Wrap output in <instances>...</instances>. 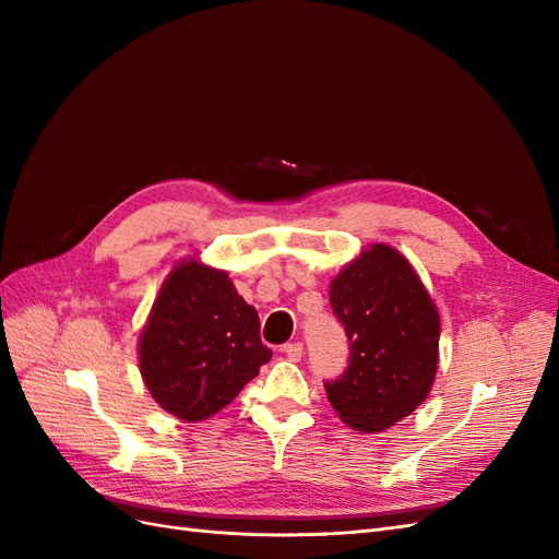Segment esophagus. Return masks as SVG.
I'll use <instances>...</instances> for the list:
<instances>
[{"mask_svg": "<svg viewBox=\"0 0 559 559\" xmlns=\"http://www.w3.org/2000/svg\"><path fill=\"white\" fill-rule=\"evenodd\" d=\"M282 352L286 354V359H289V361H300V357H302V343H289V345H284Z\"/></svg>", "mask_w": 559, "mask_h": 559, "instance_id": "obj_1", "label": "esophagus"}]
</instances>
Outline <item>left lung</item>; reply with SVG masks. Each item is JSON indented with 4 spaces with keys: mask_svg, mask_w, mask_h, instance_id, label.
<instances>
[{
    "mask_svg": "<svg viewBox=\"0 0 559 559\" xmlns=\"http://www.w3.org/2000/svg\"><path fill=\"white\" fill-rule=\"evenodd\" d=\"M333 314L345 326L349 364L324 382L347 427L376 433L408 417L431 392L441 319L408 259L373 245L331 282Z\"/></svg>",
    "mask_w": 559,
    "mask_h": 559,
    "instance_id": "8db88e82",
    "label": "left lung"
}]
</instances>
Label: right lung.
<instances>
[{"label": "right lung", "instance_id": "add662e5", "mask_svg": "<svg viewBox=\"0 0 559 559\" xmlns=\"http://www.w3.org/2000/svg\"><path fill=\"white\" fill-rule=\"evenodd\" d=\"M259 333L257 310L226 270L181 261L165 277L140 333L142 380L163 411L183 421L207 419L273 357Z\"/></svg>", "mask_w": 559, "mask_h": 559}]
</instances>
